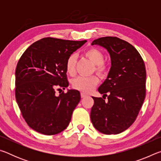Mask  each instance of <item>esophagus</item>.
<instances>
[{
  "instance_id": "34e87169",
  "label": "esophagus",
  "mask_w": 161,
  "mask_h": 161,
  "mask_svg": "<svg viewBox=\"0 0 161 161\" xmlns=\"http://www.w3.org/2000/svg\"><path fill=\"white\" fill-rule=\"evenodd\" d=\"M85 97H86V94L85 93H84V92H81V97L84 98Z\"/></svg>"
}]
</instances>
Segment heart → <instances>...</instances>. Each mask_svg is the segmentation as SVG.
<instances>
[{
  "mask_svg": "<svg viewBox=\"0 0 161 161\" xmlns=\"http://www.w3.org/2000/svg\"><path fill=\"white\" fill-rule=\"evenodd\" d=\"M84 55L95 65L94 70L98 75L102 77L107 74V68L103 64L104 55L101 50L97 48H91L84 53ZM77 62V57L75 54H71L66 62V71L70 75H74L75 73V66ZM99 83V80L96 76L91 77H78L72 81V86L75 89L84 93H89Z\"/></svg>",
  "mask_w": 161,
  "mask_h": 161,
  "instance_id": "obj_1",
  "label": "heart"
}]
</instances>
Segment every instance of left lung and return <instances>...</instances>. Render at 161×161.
<instances>
[{"instance_id":"1","label":"left lung","mask_w":161,"mask_h":161,"mask_svg":"<svg viewBox=\"0 0 161 161\" xmlns=\"http://www.w3.org/2000/svg\"><path fill=\"white\" fill-rule=\"evenodd\" d=\"M94 45L107 50L111 68L98 89L104 99L92 97L94 103L91 121L99 132L118 134L135 121L145 99V64L133 45L116 37L99 38L92 42V45ZM106 96L107 101L104 100Z\"/></svg>"}]
</instances>
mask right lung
<instances>
[{"label":"right lung","mask_w":161,"mask_h":161,"mask_svg":"<svg viewBox=\"0 0 161 161\" xmlns=\"http://www.w3.org/2000/svg\"><path fill=\"white\" fill-rule=\"evenodd\" d=\"M86 42L45 37L32 44L19 59L15 69L16 101L27 124L35 131L54 135L69 125L80 93L67 89V93L57 95L55 89L69 86L67 59Z\"/></svg>","instance_id":"right-lung-1"}]
</instances>
